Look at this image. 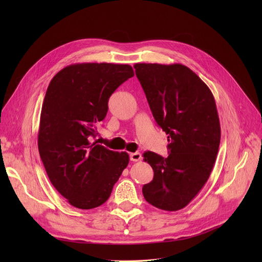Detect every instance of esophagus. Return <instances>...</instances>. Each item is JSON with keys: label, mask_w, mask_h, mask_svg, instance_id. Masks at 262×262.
<instances>
[{"label": "esophagus", "mask_w": 262, "mask_h": 262, "mask_svg": "<svg viewBox=\"0 0 262 262\" xmlns=\"http://www.w3.org/2000/svg\"><path fill=\"white\" fill-rule=\"evenodd\" d=\"M129 158H130L132 161H140L141 158H142V156H141L140 153L136 152V153H132V154L129 155Z\"/></svg>", "instance_id": "1"}]
</instances>
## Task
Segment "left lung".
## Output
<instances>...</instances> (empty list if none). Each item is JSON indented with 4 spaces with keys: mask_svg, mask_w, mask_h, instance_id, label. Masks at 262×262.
Wrapping results in <instances>:
<instances>
[{
    "mask_svg": "<svg viewBox=\"0 0 262 262\" xmlns=\"http://www.w3.org/2000/svg\"><path fill=\"white\" fill-rule=\"evenodd\" d=\"M136 75L153 117L168 135L169 156L145 152L154 171L144 185L147 203L177 211L193 200L208 181L221 140V126L208 86L182 63H136Z\"/></svg>",
    "mask_w": 262,
    "mask_h": 262,
    "instance_id": "1",
    "label": "left lung"
}]
</instances>
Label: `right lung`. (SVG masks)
<instances>
[{"mask_svg": "<svg viewBox=\"0 0 262 262\" xmlns=\"http://www.w3.org/2000/svg\"><path fill=\"white\" fill-rule=\"evenodd\" d=\"M134 76L129 64L73 63L55 75L40 115L38 149L52 185L79 209L103 205L127 167L126 152L91 143L108 100Z\"/></svg>", "mask_w": 262, "mask_h": 262, "instance_id": "obj_1", "label": "right lung"}]
</instances>
